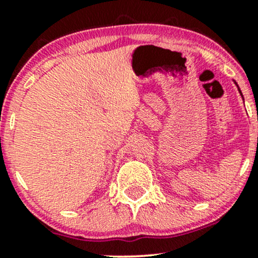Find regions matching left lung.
Listing matches in <instances>:
<instances>
[{"label": "left lung", "mask_w": 258, "mask_h": 258, "mask_svg": "<svg viewBox=\"0 0 258 258\" xmlns=\"http://www.w3.org/2000/svg\"><path fill=\"white\" fill-rule=\"evenodd\" d=\"M235 85H236V82H235ZM236 86H238V85H236ZM238 90H239V92H240V94H241V96H242V93H241V91H240V88H239V87H238Z\"/></svg>", "instance_id": "8db88e82"}]
</instances>
